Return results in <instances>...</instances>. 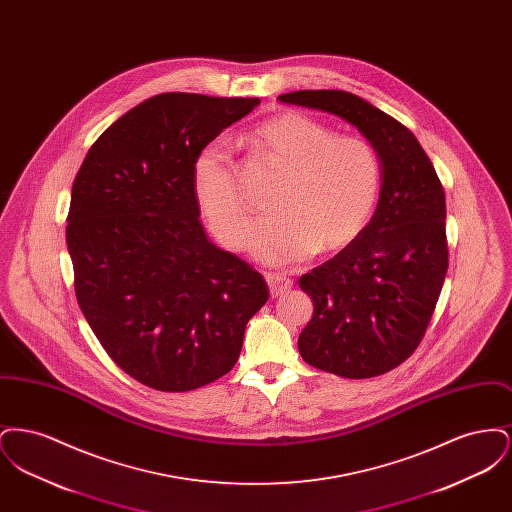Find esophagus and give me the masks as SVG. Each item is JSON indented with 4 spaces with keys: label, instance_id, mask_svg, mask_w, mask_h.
I'll return each mask as SVG.
<instances>
[{
    "label": "esophagus",
    "instance_id": "1",
    "mask_svg": "<svg viewBox=\"0 0 512 512\" xmlns=\"http://www.w3.org/2000/svg\"><path fill=\"white\" fill-rule=\"evenodd\" d=\"M267 282L272 297H280V295L290 292L293 288L292 278L286 276V274H282V272H268Z\"/></svg>",
    "mask_w": 512,
    "mask_h": 512
}]
</instances>
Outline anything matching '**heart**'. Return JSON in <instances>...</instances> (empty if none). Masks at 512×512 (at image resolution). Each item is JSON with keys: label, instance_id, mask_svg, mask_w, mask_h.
Wrapping results in <instances>:
<instances>
[{"label": "heart", "instance_id": "obj_1", "mask_svg": "<svg viewBox=\"0 0 512 512\" xmlns=\"http://www.w3.org/2000/svg\"><path fill=\"white\" fill-rule=\"evenodd\" d=\"M247 140L284 171L270 197L274 213L251 234V249L261 261L290 265L317 249L338 253L365 232L384 182L380 153L366 138L340 136L309 115L286 111L257 124ZM192 182L211 232L220 244L242 249L251 213L230 147L220 140L201 147Z\"/></svg>", "mask_w": 512, "mask_h": 512}]
</instances>
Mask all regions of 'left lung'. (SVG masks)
Segmentation results:
<instances>
[{"instance_id": "obj_1", "label": "left lung", "mask_w": 512, "mask_h": 512, "mask_svg": "<svg viewBox=\"0 0 512 512\" xmlns=\"http://www.w3.org/2000/svg\"><path fill=\"white\" fill-rule=\"evenodd\" d=\"M278 99L338 115L380 153L382 194L365 232L299 278L315 313L297 345L305 363L336 376L386 374L424 338L449 267L443 186L413 132L365 99L343 90Z\"/></svg>"}]
</instances>
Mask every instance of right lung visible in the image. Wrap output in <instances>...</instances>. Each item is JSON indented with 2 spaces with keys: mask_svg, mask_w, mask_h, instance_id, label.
I'll return each mask as SVG.
<instances>
[{
  "mask_svg": "<svg viewBox=\"0 0 512 512\" xmlns=\"http://www.w3.org/2000/svg\"><path fill=\"white\" fill-rule=\"evenodd\" d=\"M259 103L153 96L99 136L74 178L67 247L80 311L147 388L190 391L230 372L267 303V280L207 238L192 182L201 147Z\"/></svg>",
  "mask_w": 512,
  "mask_h": 512,
  "instance_id": "obj_1",
  "label": "right lung"
}]
</instances>
